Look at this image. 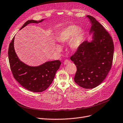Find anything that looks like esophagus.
Listing matches in <instances>:
<instances>
[{
    "label": "esophagus",
    "mask_w": 123,
    "mask_h": 123,
    "mask_svg": "<svg viewBox=\"0 0 123 123\" xmlns=\"http://www.w3.org/2000/svg\"><path fill=\"white\" fill-rule=\"evenodd\" d=\"M70 63V62L68 61V60H66L64 61V62H63V63H64V65H68V63Z\"/></svg>",
    "instance_id": "34e87169"
}]
</instances>
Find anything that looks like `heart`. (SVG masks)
<instances>
[{
	"mask_svg": "<svg viewBox=\"0 0 123 123\" xmlns=\"http://www.w3.org/2000/svg\"><path fill=\"white\" fill-rule=\"evenodd\" d=\"M84 31L79 28L75 25H71L62 29L59 32L55 37L56 40L60 43L63 44L69 41V46L71 49L75 51L81 46L84 38ZM56 50H60L61 47L56 45Z\"/></svg>",
	"mask_w": 123,
	"mask_h": 123,
	"instance_id": "obj_1",
	"label": "heart"
}]
</instances>
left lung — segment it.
Masks as SVG:
<instances>
[{
  "instance_id": "1",
  "label": "left lung",
  "mask_w": 123,
  "mask_h": 123,
  "mask_svg": "<svg viewBox=\"0 0 123 123\" xmlns=\"http://www.w3.org/2000/svg\"><path fill=\"white\" fill-rule=\"evenodd\" d=\"M91 27V41H85L71 57L77 67L74 81L81 87L92 89L102 82L110 72L113 60L114 43L102 25L91 16H86Z\"/></svg>"
}]
</instances>
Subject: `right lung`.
Wrapping results in <instances>:
<instances>
[{
	"instance_id": "obj_1",
	"label": "right lung",
	"mask_w": 123,
	"mask_h": 123,
	"mask_svg": "<svg viewBox=\"0 0 123 123\" xmlns=\"http://www.w3.org/2000/svg\"><path fill=\"white\" fill-rule=\"evenodd\" d=\"M40 21L28 20L20 30L30 23H39ZM14 37L9 44L8 55L9 65L14 79L26 89L33 92L45 90L51 84L61 62L59 60L46 62L38 66H30L20 61L14 48Z\"/></svg>"
}]
</instances>
